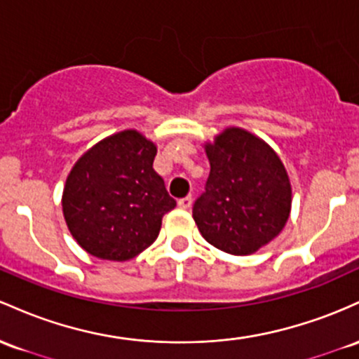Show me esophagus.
Returning a JSON list of instances; mask_svg holds the SVG:
<instances>
[{"mask_svg": "<svg viewBox=\"0 0 359 359\" xmlns=\"http://www.w3.org/2000/svg\"><path fill=\"white\" fill-rule=\"evenodd\" d=\"M191 203H193V198H191V196H184V198L178 200V207H180V208H183V210H187V208H190V207H191Z\"/></svg>", "mask_w": 359, "mask_h": 359, "instance_id": "34e87169", "label": "esophagus"}]
</instances>
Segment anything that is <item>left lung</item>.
Wrapping results in <instances>:
<instances>
[{
  "label": "left lung",
  "instance_id": "1",
  "mask_svg": "<svg viewBox=\"0 0 359 359\" xmlns=\"http://www.w3.org/2000/svg\"><path fill=\"white\" fill-rule=\"evenodd\" d=\"M210 163L205 193L193 205L203 239L233 256H248L283 231L292 212V184L275 149L241 127L205 142Z\"/></svg>",
  "mask_w": 359,
  "mask_h": 359
}]
</instances>
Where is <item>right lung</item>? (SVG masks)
Returning a JSON list of instances; mask_svg holds the SVG:
<instances>
[{
	"label": "right lung",
	"mask_w": 359,
	"mask_h": 359,
	"mask_svg": "<svg viewBox=\"0 0 359 359\" xmlns=\"http://www.w3.org/2000/svg\"><path fill=\"white\" fill-rule=\"evenodd\" d=\"M158 146L134 128L96 142L74 163L62 191L71 236L88 255L128 261L158 239L176 207L152 168Z\"/></svg>",
	"instance_id": "right-lung-1"
}]
</instances>
